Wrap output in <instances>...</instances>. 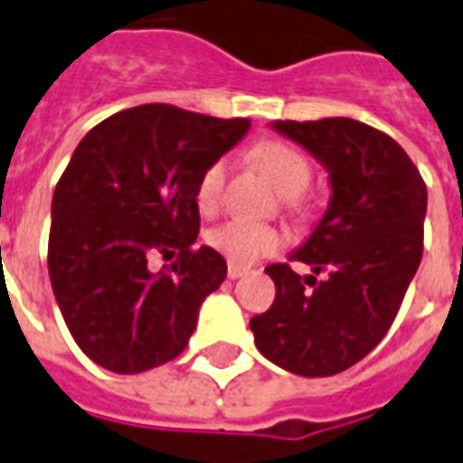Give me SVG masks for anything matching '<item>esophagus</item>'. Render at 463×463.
<instances>
[{"label": "esophagus", "instance_id": "1", "mask_svg": "<svg viewBox=\"0 0 463 463\" xmlns=\"http://www.w3.org/2000/svg\"><path fill=\"white\" fill-rule=\"evenodd\" d=\"M249 273V269H244V266H234V263H229V269H227V276L232 278V280H236V278H241Z\"/></svg>", "mask_w": 463, "mask_h": 463}]
</instances>
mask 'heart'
Masks as SVG:
<instances>
[{"mask_svg": "<svg viewBox=\"0 0 463 463\" xmlns=\"http://www.w3.org/2000/svg\"><path fill=\"white\" fill-rule=\"evenodd\" d=\"M253 158L280 187V193L293 197L310 185V163L293 146L280 144V141H263V144L253 146ZM227 158H217L200 173L197 185H194V203L203 212L217 210L224 180H227ZM207 244L222 253L224 259L232 260L234 266H251L259 259L280 251L285 246V236L283 232H278L276 227H269V224H256V222H246V219H227L207 232Z\"/></svg>", "mask_w": 463, "mask_h": 463, "instance_id": "obj_1", "label": "heart"}]
</instances>
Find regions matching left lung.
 <instances>
[{
  "mask_svg": "<svg viewBox=\"0 0 463 463\" xmlns=\"http://www.w3.org/2000/svg\"><path fill=\"white\" fill-rule=\"evenodd\" d=\"M273 127L325 163L332 203L290 260L270 263L276 300L249 322L259 351L307 378L342 373L376 349L422 260L425 180L398 141L346 117Z\"/></svg>",
  "mask_w": 463,
  "mask_h": 463,
  "instance_id": "8db88e82",
  "label": "left lung"
}]
</instances>
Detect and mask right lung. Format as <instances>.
Segmentation results:
<instances>
[{
    "label": "right lung",
    "mask_w": 463,
    "mask_h": 463,
    "mask_svg": "<svg viewBox=\"0 0 463 463\" xmlns=\"http://www.w3.org/2000/svg\"><path fill=\"white\" fill-rule=\"evenodd\" d=\"M249 124L141 104L90 128L62 170L48 276L75 344L107 371L144 373L180 356L227 278L214 249H194V185ZM153 255L176 263L153 274Z\"/></svg>",
    "instance_id": "right-lung-1"
}]
</instances>
